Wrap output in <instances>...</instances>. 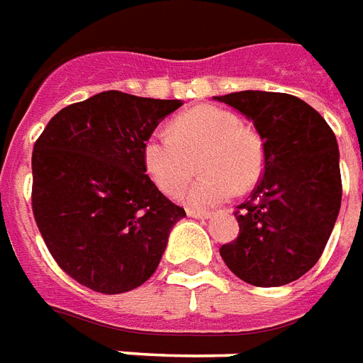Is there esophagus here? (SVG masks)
Instances as JSON below:
<instances>
[{"label": "esophagus", "instance_id": "esophagus-1", "mask_svg": "<svg viewBox=\"0 0 363 363\" xmlns=\"http://www.w3.org/2000/svg\"><path fill=\"white\" fill-rule=\"evenodd\" d=\"M189 217H194V219H209L211 213L209 211H198V209H186Z\"/></svg>", "mask_w": 363, "mask_h": 363}]
</instances>
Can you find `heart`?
Masks as SVG:
<instances>
[{
	"label": "heart",
	"mask_w": 363,
	"mask_h": 363,
	"mask_svg": "<svg viewBox=\"0 0 363 363\" xmlns=\"http://www.w3.org/2000/svg\"><path fill=\"white\" fill-rule=\"evenodd\" d=\"M200 157L202 177L186 192L194 208L227 202L236 190H248L264 173V144L254 130L242 127L233 111L216 106L194 107L157 130L142 147L150 179L167 196L181 192L196 171Z\"/></svg>",
	"instance_id": "b5f03b06"
}]
</instances>
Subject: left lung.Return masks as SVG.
Wrapping results in <instances>:
<instances>
[{
    "label": "left lung",
    "mask_w": 363,
    "mask_h": 363,
    "mask_svg": "<svg viewBox=\"0 0 363 363\" xmlns=\"http://www.w3.org/2000/svg\"><path fill=\"white\" fill-rule=\"evenodd\" d=\"M254 123L264 142V174L236 208L240 233L221 246L236 277L283 286L318 264L339 217V144L327 121L291 94L244 90L216 96Z\"/></svg>",
    "instance_id": "obj_1"
}]
</instances>
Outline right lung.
I'll return each mask as SVG.
<instances>
[{"label": "right lung", "instance_id": "add662e5", "mask_svg": "<svg viewBox=\"0 0 363 363\" xmlns=\"http://www.w3.org/2000/svg\"><path fill=\"white\" fill-rule=\"evenodd\" d=\"M181 99L107 90L53 115L32 152V211L53 259L104 294L154 275L184 209L146 174L142 147Z\"/></svg>", "mask_w": 363, "mask_h": 363}]
</instances>
